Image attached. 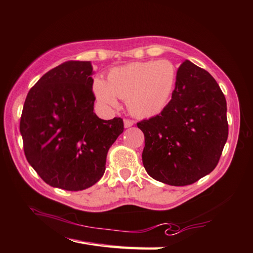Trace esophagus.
<instances>
[{
	"label": "esophagus",
	"instance_id": "1",
	"mask_svg": "<svg viewBox=\"0 0 253 253\" xmlns=\"http://www.w3.org/2000/svg\"><path fill=\"white\" fill-rule=\"evenodd\" d=\"M132 125H134V122L130 121V119H125V121H124V126H125V128H129Z\"/></svg>",
	"mask_w": 253,
	"mask_h": 253
}]
</instances>
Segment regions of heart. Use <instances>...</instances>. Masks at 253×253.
I'll return each instance as SVG.
<instances>
[{"instance_id": "1", "label": "heart", "mask_w": 253, "mask_h": 253, "mask_svg": "<svg viewBox=\"0 0 253 253\" xmlns=\"http://www.w3.org/2000/svg\"><path fill=\"white\" fill-rule=\"evenodd\" d=\"M177 81V70L168 59L134 62L108 73L107 82L95 79L93 91L105 107L117 106L125 99L131 114L151 117L166 106Z\"/></svg>"}]
</instances>
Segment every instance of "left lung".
<instances>
[{
  "mask_svg": "<svg viewBox=\"0 0 253 253\" xmlns=\"http://www.w3.org/2000/svg\"><path fill=\"white\" fill-rule=\"evenodd\" d=\"M145 135L142 164L155 180L187 186L218 165L228 139L227 102L208 72L185 61L162 113L137 123Z\"/></svg>",
  "mask_w": 253,
  "mask_h": 253,
  "instance_id": "8db88e82",
  "label": "left lung"
}]
</instances>
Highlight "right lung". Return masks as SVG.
Returning a JSON list of instances; mask_svg holds the SVG:
<instances>
[{
  "label": "right lung",
  "instance_id": "right-lung-1",
  "mask_svg": "<svg viewBox=\"0 0 253 253\" xmlns=\"http://www.w3.org/2000/svg\"><path fill=\"white\" fill-rule=\"evenodd\" d=\"M90 62L68 61L44 74L26 96L20 131L27 162L49 186L79 191L105 172L108 149L124 131L121 117L94 113Z\"/></svg>",
  "mask_w": 253,
  "mask_h": 253
}]
</instances>
